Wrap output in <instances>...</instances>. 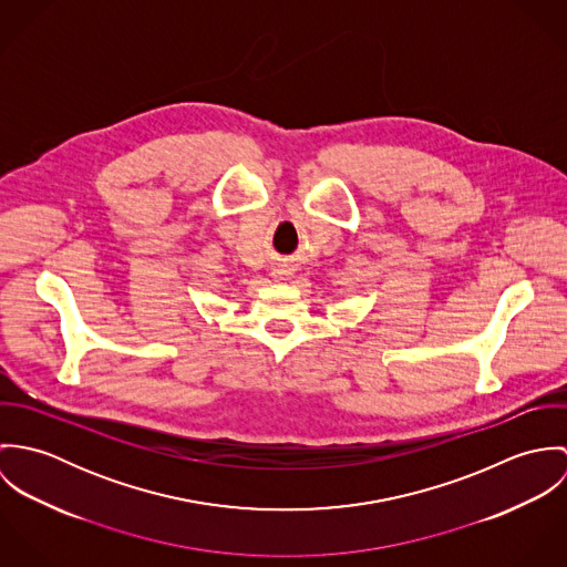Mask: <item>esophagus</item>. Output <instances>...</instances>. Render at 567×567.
<instances>
[{"mask_svg": "<svg viewBox=\"0 0 567 567\" xmlns=\"http://www.w3.org/2000/svg\"><path fill=\"white\" fill-rule=\"evenodd\" d=\"M272 275H275L279 281H284V279L290 275V270H288V268H275V272H272Z\"/></svg>", "mask_w": 567, "mask_h": 567, "instance_id": "obj_1", "label": "esophagus"}]
</instances>
